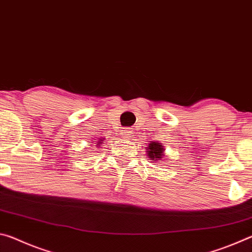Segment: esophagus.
<instances>
[{"label":"esophagus","instance_id":"esophagus-1","mask_svg":"<svg viewBox=\"0 0 252 252\" xmlns=\"http://www.w3.org/2000/svg\"><path fill=\"white\" fill-rule=\"evenodd\" d=\"M121 135L123 136V138H130V135H132L131 130H122Z\"/></svg>","mask_w":252,"mask_h":252}]
</instances>
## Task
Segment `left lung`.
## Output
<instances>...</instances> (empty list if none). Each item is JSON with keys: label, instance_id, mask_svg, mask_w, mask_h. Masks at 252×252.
I'll use <instances>...</instances> for the list:
<instances>
[{"label": "left lung", "instance_id": "1", "mask_svg": "<svg viewBox=\"0 0 252 252\" xmlns=\"http://www.w3.org/2000/svg\"><path fill=\"white\" fill-rule=\"evenodd\" d=\"M147 153L149 159L153 161V163H157V162H161L162 158L164 157L163 152L165 151L164 147L162 146V143H159L158 141H151L148 144L147 147Z\"/></svg>", "mask_w": 252, "mask_h": 252}]
</instances>
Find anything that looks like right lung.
Masks as SVG:
<instances>
[{
  "label": "right lung",
  "mask_w": 252,
  "mask_h": 252,
  "mask_svg": "<svg viewBox=\"0 0 252 252\" xmlns=\"http://www.w3.org/2000/svg\"><path fill=\"white\" fill-rule=\"evenodd\" d=\"M103 141V140H102V139H100V140H99V142H96V144H97V146H100V144H102V143H101L100 141Z\"/></svg>",
  "instance_id": "right-lung-1"
}]
</instances>
